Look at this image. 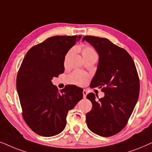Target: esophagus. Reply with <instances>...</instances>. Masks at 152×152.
<instances>
[{"label":"esophagus","mask_w":152,"mask_h":152,"mask_svg":"<svg viewBox=\"0 0 152 152\" xmlns=\"http://www.w3.org/2000/svg\"><path fill=\"white\" fill-rule=\"evenodd\" d=\"M83 97H84V98H86L87 94H88V92H87L86 90H84L83 91Z\"/></svg>","instance_id":"esophagus-1"}]
</instances>
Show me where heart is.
Here are the masks:
<instances>
[{"mask_svg": "<svg viewBox=\"0 0 152 152\" xmlns=\"http://www.w3.org/2000/svg\"><path fill=\"white\" fill-rule=\"evenodd\" d=\"M72 50H69L64 58V64L66 63L69 56L72 53ZM82 55L85 60L91 58H97V53L94 48L88 46H83L82 48ZM89 76L86 73L80 72V71H75L69 76L68 80L69 83L76 85V86H83L88 81Z\"/></svg>", "mask_w": 152, "mask_h": 152, "instance_id": "heart-1", "label": "heart"}]
</instances>
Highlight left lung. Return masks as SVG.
<instances>
[{"mask_svg": "<svg viewBox=\"0 0 152 152\" xmlns=\"http://www.w3.org/2000/svg\"><path fill=\"white\" fill-rule=\"evenodd\" d=\"M99 55L97 69L91 88H102L104 96L91 92L87 99L92 108L86 114L91 131L100 136L110 137L122 131L132 114L140 93L138 75L128 52L106 38L85 36Z\"/></svg>", "mask_w": 152, "mask_h": 152, "instance_id": "obj_1", "label": "left lung"}]
</instances>
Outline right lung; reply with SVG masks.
I'll return each mask as SVG.
<instances>
[{
    "instance_id": "obj_1",
    "label": "right lung",
    "mask_w": 152,
    "mask_h": 152,
    "mask_svg": "<svg viewBox=\"0 0 152 152\" xmlns=\"http://www.w3.org/2000/svg\"><path fill=\"white\" fill-rule=\"evenodd\" d=\"M81 35L53 36L32 46L18 72L17 90L28 126L39 135L59 134L66 126L68 111L83 96L82 88L69 85L58 91L52 79L64 73L69 50Z\"/></svg>"
}]
</instances>
